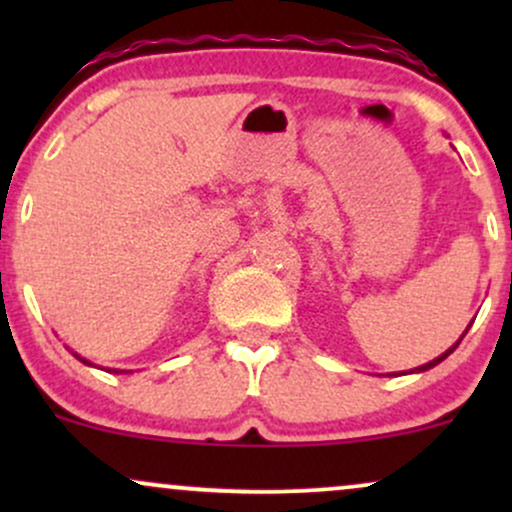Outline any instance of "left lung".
Masks as SVG:
<instances>
[{
    "instance_id": "1",
    "label": "left lung",
    "mask_w": 512,
    "mask_h": 512,
    "mask_svg": "<svg viewBox=\"0 0 512 512\" xmlns=\"http://www.w3.org/2000/svg\"><path fill=\"white\" fill-rule=\"evenodd\" d=\"M460 342H462V337H460ZM460 342H457V344H460ZM457 344H455V346H450V349H448V351H445V354H440L438 358H433V361H428V363H424V366H419V368H414V370H419V373H424V370H428V368H433V366H438V363H440V361H445V358H448V356L452 354V351H455V349H457Z\"/></svg>"
}]
</instances>
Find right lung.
Listing matches in <instances>:
<instances>
[{"instance_id":"obj_1","label":"right lung","mask_w":512,"mask_h":512,"mask_svg":"<svg viewBox=\"0 0 512 512\" xmlns=\"http://www.w3.org/2000/svg\"><path fill=\"white\" fill-rule=\"evenodd\" d=\"M74 356H76V358H79V361H81V363H88V361H86V358H81L79 354H74ZM88 366H91V363H88ZM110 373H129V370H115V368H113V370H110Z\"/></svg>"}]
</instances>
